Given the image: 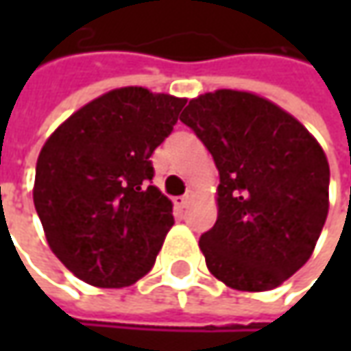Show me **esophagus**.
Wrapping results in <instances>:
<instances>
[{"label": "esophagus", "mask_w": 351, "mask_h": 351, "mask_svg": "<svg viewBox=\"0 0 351 351\" xmlns=\"http://www.w3.org/2000/svg\"><path fill=\"white\" fill-rule=\"evenodd\" d=\"M191 199H193V193H191V191H187L185 195L176 197V205H178V207H187Z\"/></svg>", "instance_id": "obj_1"}]
</instances>
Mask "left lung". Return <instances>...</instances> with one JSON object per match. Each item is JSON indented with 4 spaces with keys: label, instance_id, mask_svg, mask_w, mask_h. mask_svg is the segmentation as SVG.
<instances>
[{
    "label": "left lung",
    "instance_id": "1",
    "mask_svg": "<svg viewBox=\"0 0 351 351\" xmlns=\"http://www.w3.org/2000/svg\"><path fill=\"white\" fill-rule=\"evenodd\" d=\"M180 121L221 176L217 223L199 240L209 271L232 289H276L311 258L326 221L324 150L295 117L248 91L199 95Z\"/></svg>",
    "mask_w": 351,
    "mask_h": 351
}]
</instances>
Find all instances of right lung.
<instances>
[{
	"label": "right lung",
	"instance_id": "1",
	"mask_svg": "<svg viewBox=\"0 0 351 351\" xmlns=\"http://www.w3.org/2000/svg\"><path fill=\"white\" fill-rule=\"evenodd\" d=\"M187 99L121 88L84 105L45 142L34 209L48 246L93 287H128L146 276L173 224L171 201L150 185V156Z\"/></svg>",
	"mask_w": 351,
	"mask_h": 351
}]
</instances>
